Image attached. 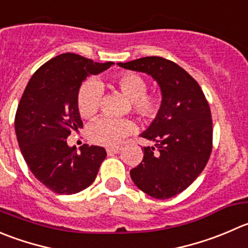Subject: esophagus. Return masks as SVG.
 <instances>
[{
	"mask_svg": "<svg viewBox=\"0 0 248 248\" xmlns=\"http://www.w3.org/2000/svg\"><path fill=\"white\" fill-rule=\"evenodd\" d=\"M121 151V148L116 146V148H108L107 149V153L108 154H119Z\"/></svg>",
	"mask_w": 248,
	"mask_h": 248,
	"instance_id": "34e87169",
	"label": "esophagus"
}]
</instances>
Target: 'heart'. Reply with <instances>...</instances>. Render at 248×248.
<instances>
[{
    "label": "heart",
    "instance_id": "obj_1",
    "mask_svg": "<svg viewBox=\"0 0 248 248\" xmlns=\"http://www.w3.org/2000/svg\"><path fill=\"white\" fill-rule=\"evenodd\" d=\"M115 85L131 99L134 112L144 120H153L161 110V97L146 93V81L136 73H122L114 80ZM102 83L87 80L81 85L78 93V108L81 116L92 117L99 110L102 99ZM134 129V124L128 119L100 117L88 129L91 140L102 145L114 146L121 143L127 134Z\"/></svg>",
    "mask_w": 248,
    "mask_h": 248
}]
</instances>
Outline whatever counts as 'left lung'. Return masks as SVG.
<instances>
[{
  "label": "left lung",
  "instance_id": "left-lung-1",
  "mask_svg": "<svg viewBox=\"0 0 248 248\" xmlns=\"http://www.w3.org/2000/svg\"><path fill=\"white\" fill-rule=\"evenodd\" d=\"M119 66L150 75L162 95L160 112L140 134L155 145L141 149L143 161L129 174L151 198H173L188 188L207 165L212 151L210 105L199 83L170 60L145 57Z\"/></svg>",
  "mask_w": 248,
  "mask_h": 248
}]
</instances>
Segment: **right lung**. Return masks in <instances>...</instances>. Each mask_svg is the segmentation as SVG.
<instances>
[{
	"label": "right lung",
	"mask_w": 248,
	"mask_h": 248,
	"mask_svg": "<svg viewBox=\"0 0 248 248\" xmlns=\"http://www.w3.org/2000/svg\"><path fill=\"white\" fill-rule=\"evenodd\" d=\"M114 65L64 53L32 75L16 114V139L26 165L45 186L60 195L88 188L107 156L104 148L83 144L78 153L66 138L82 127L78 93L83 81Z\"/></svg>",
	"instance_id": "obj_1"
}]
</instances>
